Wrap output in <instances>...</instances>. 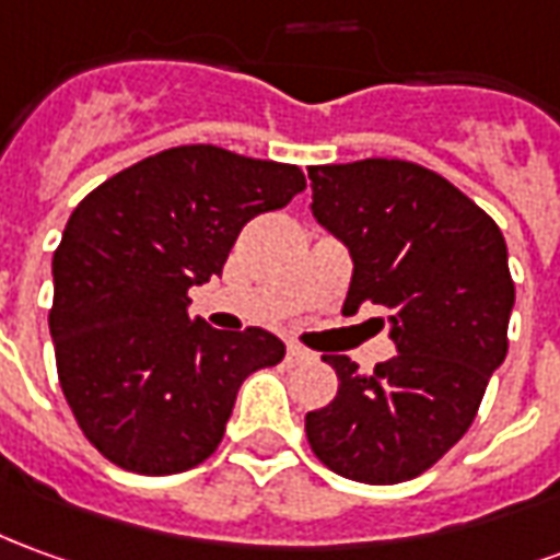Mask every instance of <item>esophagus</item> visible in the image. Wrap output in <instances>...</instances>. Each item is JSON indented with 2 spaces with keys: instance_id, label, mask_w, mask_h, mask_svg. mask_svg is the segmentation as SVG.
<instances>
[{
  "instance_id": "34e87169",
  "label": "esophagus",
  "mask_w": 560,
  "mask_h": 560,
  "mask_svg": "<svg viewBox=\"0 0 560 560\" xmlns=\"http://www.w3.org/2000/svg\"><path fill=\"white\" fill-rule=\"evenodd\" d=\"M308 361H315V354H312V351H306V348L303 346H288V363H291V366H300V363H308Z\"/></svg>"
}]
</instances>
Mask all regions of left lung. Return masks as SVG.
Masks as SVG:
<instances>
[{
    "mask_svg": "<svg viewBox=\"0 0 560 560\" xmlns=\"http://www.w3.org/2000/svg\"><path fill=\"white\" fill-rule=\"evenodd\" d=\"M308 209L354 264L342 315L385 306L397 348L373 373L324 354L339 390L306 416L308 445L354 482L416 479L467 433L506 358V242L470 197L418 163H327L308 166Z\"/></svg>",
    "mask_w": 560,
    "mask_h": 560,
    "instance_id": "obj_1",
    "label": "left lung"
}]
</instances>
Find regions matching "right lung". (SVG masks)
I'll return each instance as SVG.
<instances>
[{"label": "right lung", "mask_w": 560, "mask_h": 560, "mask_svg": "<svg viewBox=\"0 0 560 560\" xmlns=\"http://www.w3.org/2000/svg\"><path fill=\"white\" fill-rule=\"evenodd\" d=\"M303 187L291 163L182 144L78 202L50 264L48 324L66 402L112 464L142 476L202 464L242 382L284 358L269 330L190 318L187 291L221 276L254 214Z\"/></svg>", "instance_id": "right-lung-1"}]
</instances>
